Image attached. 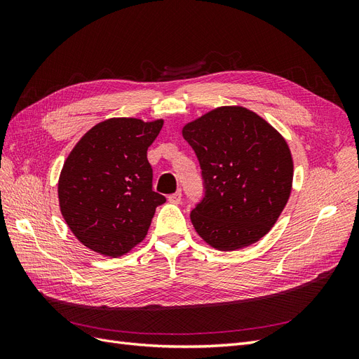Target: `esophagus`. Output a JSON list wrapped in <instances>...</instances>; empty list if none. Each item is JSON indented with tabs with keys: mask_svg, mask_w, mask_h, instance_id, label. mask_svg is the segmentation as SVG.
I'll use <instances>...</instances> for the list:
<instances>
[{
	"mask_svg": "<svg viewBox=\"0 0 359 359\" xmlns=\"http://www.w3.org/2000/svg\"><path fill=\"white\" fill-rule=\"evenodd\" d=\"M181 196H182V194H181V191L178 190V191H175V193H172V194H169V202L170 203H180L181 202Z\"/></svg>",
	"mask_w": 359,
	"mask_h": 359,
	"instance_id": "esophagus-1",
	"label": "esophagus"
}]
</instances>
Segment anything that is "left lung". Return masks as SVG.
Here are the masks:
<instances>
[{"instance_id": "obj_1", "label": "left lung", "mask_w": 359, "mask_h": 359, "mask_svg": "<svg viewBox=\"0 0 359 359\" xmlns=\"http://www.w3.org/2000/svg\"><path fill=\"white\" fill-rule=\"evenodd\" d=\"M205 196L190 212L205 243L223 252L265 236L287 203L293 161L285 137L257 114L222 106L184 126Z\"/></svg>"}]
</instances>
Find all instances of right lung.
Returning a JSON list of instances; mask_svg holds the SVG:
<instances>
[{
  "label": "right lung",
  "instance_id": "1",
  "mask_svg": "<svg viewBox=\"0 0 359 359\" xmlns=\"http://www.w3.org/2000/svg\"><path fill=\"white\" fill-rule=\"evenodd\" d=\"M163 119L111 118L74 145L58 181L61 214L74 236L93 252L118 257L147 236L166 198L153 190L148 147Z\"/></svg>",
  "mask_w": 359,
  "mask_h": 359
}]
</instances>
